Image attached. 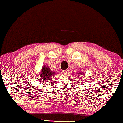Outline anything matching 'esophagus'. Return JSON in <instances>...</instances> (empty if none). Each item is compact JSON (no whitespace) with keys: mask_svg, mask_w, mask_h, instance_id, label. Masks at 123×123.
<instances>
[{"mask_svg":"<svg viewBox=\"0 0 123 123\" xmlns=\"http://www.w3.org/2000/svg\"><path fill=\"white\" fill-rule=\"evenodd\" d=\"M68 73H69V69L65 70L63 72V74H65V75H67V74H68Z\"/></svg>","mask_w":123,"mask_h":123,"instance_id":"1","label":"esophagus"}]
</instances>
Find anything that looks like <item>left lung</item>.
<instances>
[{"instance_id": "obj_1", "label": "left lung", "mask_w": 123, "mask_h": 123, "mask_svg": "<svg viewBox=\"0 0 123 123\" xmlns=\"http://www.w3.org/2000/svg\"><path fill=\"white\" fill-rule=\"evenodd\" d=\"M78 74H81V76H82V75L83 74V73H81V72H80V73H78Z\"/></svg>"}]
</instances>
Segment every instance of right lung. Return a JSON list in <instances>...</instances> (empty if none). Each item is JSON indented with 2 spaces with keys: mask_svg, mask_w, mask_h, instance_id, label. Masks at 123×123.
Here are the masks:
<instances>
[{
  "mask_svg": "<svg viewBox=\"0 0 123 123\" xmlns=\"http://www.w3.org/2000/svg\"><path fill=\"white\" fill-rule=\"evenodd\" d=\"M55 74V72H51V70L50 69V68L48 67L43 66L42 68L41 72L38 75V78H40V80L43 82H48L49 81V80L52 79V77Z\"/></svg>",
  "mask_w": 123,
  "mask_h": 123,
  "instance_id": "1",
  "label": "right lung"
}]
</instances>
